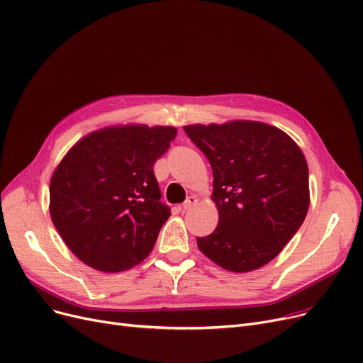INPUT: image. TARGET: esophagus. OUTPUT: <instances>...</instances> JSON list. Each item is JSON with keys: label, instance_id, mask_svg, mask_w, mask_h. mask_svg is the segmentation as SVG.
Listing matches in <instances>:
<instances>
[{"label": "esophagus", "instance_id": "1", "mask_svg": "<svg viewBox=\"0 0 363 363\" xmlns=\"http://www.w3.org/2000/svg\"><path fill=\"white\" fill-rule=\"evenodd\" d=\"M196 203H197V197H196V196H190V197H186V200L182 203V209H184V211L191 209Z\"/></svg>", "mask_w": 363, "mask_h": 363}]
</instances>
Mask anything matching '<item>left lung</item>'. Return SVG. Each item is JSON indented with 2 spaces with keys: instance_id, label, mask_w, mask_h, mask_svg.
Here are the masks:
<instances>
[{
  "instance_id": "obj_1",
  "label": "left lung",
  "mask_w": 363,
  "mask_h": 363,
  "mask_svg": "<svg viewBox=\"0 0 363 363\" xmlns=\"http://www.w3.org/2000/svg\"><path fill=\"white\" fill-rule=\"evenodd\" d=\"M184 130L211 163L219 213L215 231L197 238L199 249L234 273L269 264L308 211V166L301 148L259 121L190 124Z\"/></svg>"
}]
</instances>
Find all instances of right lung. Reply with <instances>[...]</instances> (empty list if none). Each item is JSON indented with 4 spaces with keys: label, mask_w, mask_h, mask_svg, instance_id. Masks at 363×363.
<instances>
[{
    "label": "right lung",
    "mask_w": 363,
    "mask_h": 363,
    "mask_svg": "<svg viewBox=\"0 0 363 363\" xmlns=\"http://www.w3.org/2000/svg\"><path fill=\"white\" fill-rule=\"evenodd\" d=\"M175 136L172 125H111L67 152L50 181V216L78 259L118 273L150 255L170 216L152 166Z\"/></svg>",
    "instance_id": "obj_1"
}]
</instances>
